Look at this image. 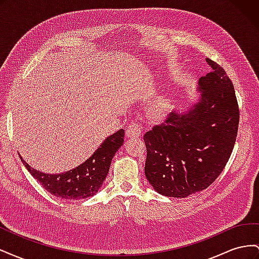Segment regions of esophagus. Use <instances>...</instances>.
I'll return each mask as SVG.
<instances>
[{
  "mask_svg": "<svg viewBox=\"0 0 259 259\" xmlns=\"http://www.w3.org/2000/svg\"><path fill=\"white\" fill-rule=\"evenodd\" d=\"M125 134L128 138H135V137H139L142 135V127L140 125H138L137 123H131L128 126L126 127V131H125Z\"/></svg>",
  "mask_w": 259,
  "mask_h": 259,
  "instance_id": "1",
  "label": "esophagus"
}]
</instances>
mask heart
Segmentation results:
<instances>
[{
	"label": "heart",
	"mask_w": 259,
	"mask_h": 259,
	"mask_svg": "<svg viewBox=\"0 0 259 259\" xmlns=\"http://www.w3.org/2000/svg\"><path fill=\"white\" fill-rule=\"evenodd\" d=\"M166 103L165 101H161V103H159L158 105H156L153 109H152V114L154 116H161L164 114V112H165L166 110Z\"/></svg>",
	"instance_id": "obj_1"
}]
</instances>
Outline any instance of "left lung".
<instances>
[{
  "label": "left lung",
  "instance_id": "obj_1",
  "mask_svg": "<svg viewBox=\"0 0 259 259\" xmlns=\"http://www.w3.org/2000/svg\"><path fill=\"white\" fill-rule=\"evenodd\" d=\"M200 77L197 103L175 109L164 123L147 132L145 175L153 189L170 198H187L214 183L236 143L239 107L231 80L215 61Z\"/></svg>",
  "mask_w": 259,
  "mask_h": 259
}]
</instances>
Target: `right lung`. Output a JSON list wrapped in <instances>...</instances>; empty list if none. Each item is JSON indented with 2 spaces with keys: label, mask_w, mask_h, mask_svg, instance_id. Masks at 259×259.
I'll use <instances>...</instances> for the list:
<instances>
[{
  "label": "right lung",
  "mask_w": 259,
  "mask_h": 259,
  "mask_svg": "<svg viewBox=\"0 0 259 259\" xmlns=\"http://www.w3.org/2000/svg\"><path fill=\"white\" fill-rule=\"evenodd\" d=\"M124 143V130H119L108 136L97 150L81 165L66 173L48 174L31 167L21 162L29 173L51 194L65 200H81L96 194L106 179L115 152Z\"/></svg>",
  "instance_id": "1"
}]
</instances>
